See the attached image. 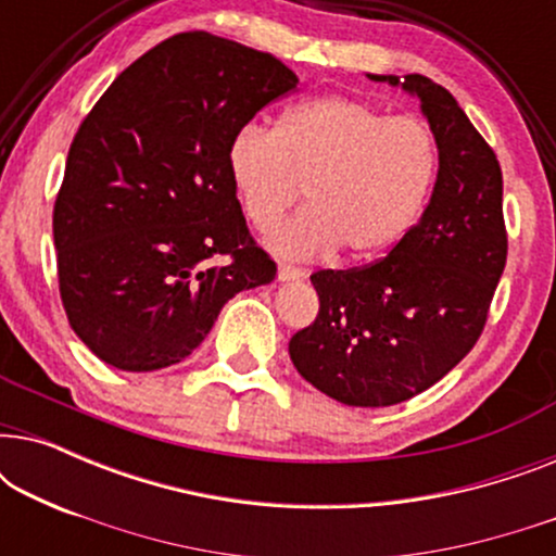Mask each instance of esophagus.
Wrapping results in <instances>:
<instances>
[{
    "label": "esophagus",
    "mask_w": 556,
    "mask_h": 556,
    "mask_svg": "<svg viewBox=\"0 0 556 556\" xmlns=\"http://www.w3.org/2000/svg\"><path fill=\"white\" fill-rule=\"evenodd\" d=\"M303 278V270L295 268V265H288V263H280L278 265V280H283V283H288V280H299Z\"/></svg>",
    "instance_id": "1"
}]
</instances>
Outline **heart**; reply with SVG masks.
<instances>
[{
	"label": "heart",
	"instance_id": "b5f03b06",
	"mask_svg": "<svg viewBox=\"0 0 556 556\" xmlns=\"http://www.w3.org/2000/svg\"><path fill=\"white\" fill-rule=\"evenodd\" d=\"M227 169L257 230H270L306 187L308 207L268 235L276 255L306 261L341 248L371 257L420 217L435 185L438 143L420 118L321 96L288 109L276 131L255 121L240 126Z\"/></svg>",
	"mask_w": 556,
	"mask_h": 556
}]
</instances>
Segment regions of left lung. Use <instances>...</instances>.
<instances>
[{
	"label": "left lung",
	"instance_id": "obj_1",
	"mask_svg": "<svg viewBox=\"0 0 556 556\" xmlns=\"http://www.w3.org/2000/svg\"><path fill=\"white\" fill-rule=\"evenodd\" d=\"M420 98L438 179L382 261L311 276L316 321L293 333L299 375L352 407H390L443 379L481 337L506 265L504 177L458 101L425 75H369Z\"/></svg>",
	"mask_w": 556,
	"mask_h": 556
}]
</instances>
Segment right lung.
I'll return each instance as SVG.
<instances>
[{"label": "right lung", "mask_w": 556, "mask_h": 556, "mask_svg": "<svg viewBox=\"0 0 556 556\" xmlns=\"http://www.w3.org/2000/svg\"><path fill=\"white\" fill-rule=\"evenodd\" d=\"M295 83L268 52L181 33L83 118L52 235L67 321L98 359L124 371L187 359L235 293L276 278L242 217L227 147Z\"/></svg>", "instance_id": "add662e5"}]
</instances>
